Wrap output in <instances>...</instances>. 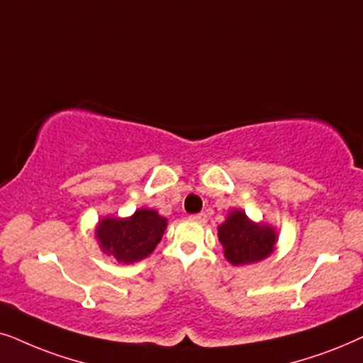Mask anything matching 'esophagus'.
I'll use <instances>...</instances> for the list:
<instances>
[{
  "label": "esophagus",
  "instance_id": "34e87169",
  "mask_svg": "<svg viewBox=\"0 0 363 363\" xmlns=\"http://www.w3.org/2000/svg\"><path fill=\"white\" fill-rule=\"evenodd\" d=\"M191 219L199 222V224H204V222L207 220V216L204 214V212H201V214H192Z\"/></svg>",
  "mask_w": 363,
  "mask_h": 363
}]
</instances>
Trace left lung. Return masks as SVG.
Wrapping results in <instances>:
<instances>
[{
  "mask_svg": "<svg viewBox=\"0 0 363 363\" xmlns=\"http://www.w3.org/2000/svg\"><path fill=\"white\" fill-rule=\"evenodd\" d=\"M217 232L224 247V257L232 265L259 262L274 252L277 242V232L272 225L255 224L239 209L227 216Z\"/></svg>",
  "mask_w": 363,
  "mask_h": 363,
  "instance_id": "8db88e82",
  "label": "left lung"
}]
</instances>
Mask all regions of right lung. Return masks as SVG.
Listing matches in <instances>:
<instances>
[{
    "label": "right lung",
    "mask_w": 363,
    "mask_h": 363,
    "mask_svg": "<svg viewBox=\"0 0 363 363\" xmlns=\"http://www.w3.org/2000/svg\"><path fill=\"white\" fill-rule=\"evenodd\" d=\"M167 219L154 209H138L131 217H104L96 227V239L104 254L118 262L133 264L146 259L161 242Z\"/></svg>",
    "instance_id": "1"
}]
</instances>
